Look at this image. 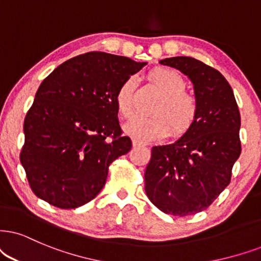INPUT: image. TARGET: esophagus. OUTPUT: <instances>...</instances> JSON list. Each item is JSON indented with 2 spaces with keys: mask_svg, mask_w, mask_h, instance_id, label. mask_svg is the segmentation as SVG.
Masks as SVG:
<instances>
[{
  "mask_svg": "<svg viewBox=\"0 0 261 261\" xmlns=\"http://www.w3.org/2000/svg\"><path fill=\"white\" fill-rule=\"evenodd\" d=\"M133 144L134 147H143V146H148L147 142H143V141H138V140H134L133 141Z\"/></svg>",
  "mask_w": 261,
  "mask_h": 261,
  "instance_id": "esophagus-1",
  "label": "esophagus"
}]
</instances>
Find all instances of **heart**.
<instances>
[{"mask_svg": "<svg viewBox=\"0 0 261 261\" xmlns=\"http://www.w3.org/2000/svg\"><path fill=\"white\" fill-rule=\"evenodd\" d=\"M148 78L164 92L154 113L137 115L125 125V133L138 141H150L167 136L172 130L174 136L186 133L195 120L199 103L196 97L184 90L182 75L169 67L153 68ZM135 83L133 78L125 79L115 92V106L121 118L128 119L135 113Z\"/></svg>", "mask_w": 261, "mask_h": 261, "instance_id": "obj_1", "label": "heart"}]
</instances>
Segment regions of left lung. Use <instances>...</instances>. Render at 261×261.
Segmentation results:
<instances>
[{
    "instance_id": "8db88e82",
    "label": "left lung",
    "mask_w": 261,
    "mask_h": 261,
    "mask_svg": "<svg viewBox=\"0 0 261 261\" xmlns=\"http://www.w3.org/2000/svg\"><path fill=\"white\" fill-rule=\"evenodd\" d=\"M160 64L190 79L199 110L182 137L151 148L144 189L164 213L186 217L206 210L229 186L241 154V115L219 71L189 57L167 58Z\"/></svg>"
}]
</instances>
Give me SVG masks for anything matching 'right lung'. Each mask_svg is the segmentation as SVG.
Listing matches in <instances>:
<instances>
[{"label":"right lung","instance_id":"obj_1","mask_svg":"<svg viewBox=\"0 0 261 261\" xmlns=\"http://www.w3.org/2000/svg\"><path fill=\"white\" fill-rule=\"evenodd\" d=\"M147 62L90 51L58 66L39 85L20 153L36 196L71 210L95 199L108 166L133 147L121 135L115 92Z\"/></svg>","mask_w":261,"mask_h":261}]
</instances>
